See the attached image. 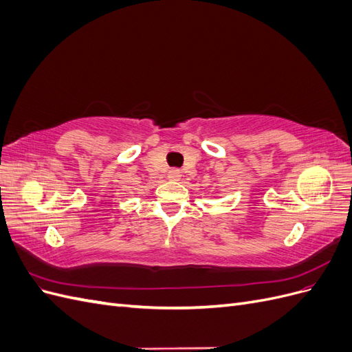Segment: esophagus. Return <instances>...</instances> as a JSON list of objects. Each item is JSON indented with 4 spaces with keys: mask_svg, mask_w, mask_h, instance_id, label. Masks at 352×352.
Masks as SVG:
<instances>
[{
    "mask_svg": "<svg viewBox=\"0 0 352 352\" xmlns=\"http://www.w3.org/2000/svg\"><path fill=\"white\" fill-rule=\"evenodd\" d=\"M179 177H180L179 170H170V172H168V179L170 180H179Z\"/></svg>",
    "mask_w": 352,
    "mask_h": 352,
    "instance_id": "1",
    "label": "esophagus"
}]
</instances>
